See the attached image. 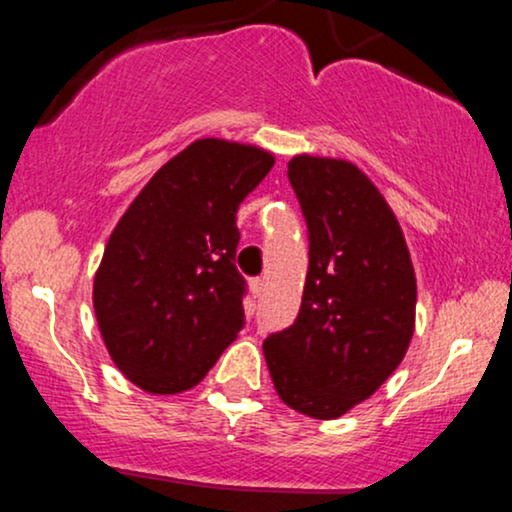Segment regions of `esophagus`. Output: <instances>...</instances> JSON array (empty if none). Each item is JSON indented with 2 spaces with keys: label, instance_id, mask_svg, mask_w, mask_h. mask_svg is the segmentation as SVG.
Wrapping results in <instances>:
<instances>
[{
  "label": "esophagus",
  "instance_id": "34e87169",
  "mask_svg": "<svg viewBox=\"0 0 512 512\" xmlns=\"http://www.w3.org/2000/svg\"><path fill=\"white\" fill-rule=\"evenodd\" d=\"M250 289H252V293H255V298H262L264 289H267V281H264V279H252L250 281Z\"/></svg>",
  "mask_w": 512,
  "mask_h": 512
}]
</instances>
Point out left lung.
Returning a JSON list of instances; mask_svg holds the SVG:
<instances>
[{"mask_svg":"<svg viewBox=\"0 0 512 512\" xmlns=\"http://www.w3.org/2000/svg\"><path fill=\"white\" fill-rule=\"evenodd\" d=\"M289 180L308 223L310 264L296 322L262 349L281 402L337 419L407 354L416 276L397 216L354 163L293 156Z\"/></svg>","mask_w":512,"mask_h":512,"instance_id":"1","label":"left lung"}]
</instances>
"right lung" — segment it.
<instances>
[{
  "label": "right lung",
  "mask_w": 512,
  "mask_h": 512,
  "mask_svg": "<svg viewBox=\"0 0 512 512\" xmlns=\"http://www.w3.org/2000/svg\"><path fill=\"white\" fill-rule=\"evenodd\" d=\"M272 166L257 146L197 139L110 233L93 308L110 358L144 392L195 387L243 330L236 211Z\"/></svg>",
  "instance_id": "1"
}]
</instances>
